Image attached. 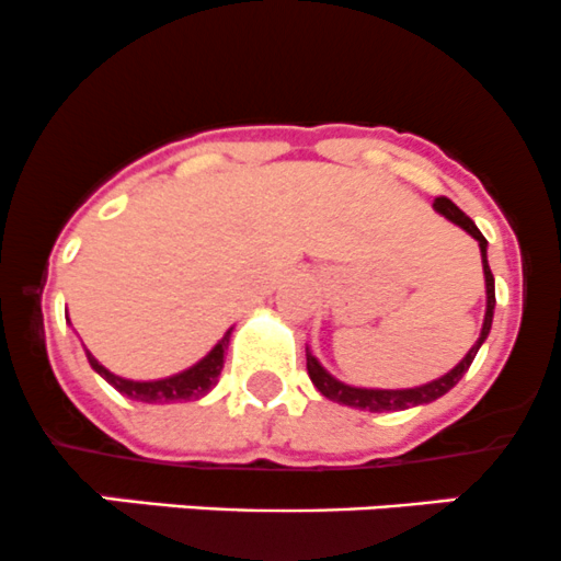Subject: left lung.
<instances>
[{"mask_svg": "<svg viewBox=\"0 0 561 561\" xmlns=\"http://www.w3.org/2000/svg\"><path fill=\"white\" fill-rule=\"evenodd\" d=\"M434 209L442 215V218H447L450 224H456L458 229L467 231L469 237H474L477 245H480L482 275H485V316H482L480 337H477L474 346H471L469 352L463 354L461 363H458L456 368L447 370L445 376H439V379H434V381H425V385H420V387H403V390H381V387L346 385V381L335 379V376H332L330 370H327L324 365H321L319 359L313 357V352H310V348H305V359H308L310 381H313L316 390H319L324 398H330V401L341 403V407L363 409V412H401V409L425 407V403H434L436 398L447 396V392H450L453 387H456L458 381L463 379V374L469 370L471 359L477 357L480 346L485 343L488 332H491V324H493V308H496V288H493V273H491V267H488V240L480 234V229L474 226V220H471L467 213H461V209H458L456 204L450 202V198H436Z\"/></svg>", "mask_w": 561, "mask_h": 561, "instance_id": "1", "label": "left lung"}]
</instances>
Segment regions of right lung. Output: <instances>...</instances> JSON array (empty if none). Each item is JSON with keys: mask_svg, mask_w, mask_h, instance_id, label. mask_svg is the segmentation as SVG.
<instances>
[{"mask_svg": "<svg viewBox=\"0 0 561 561\" xmlns=\"http://www.w3.org/2000/svg\"><path fill=\"white\" fill-rule=\"evenodd\" d=\"M65 319H68V310H65ZM231 332L234 327L224 332L218 343L204 354L198 363H193L191 368L180 370V374H171L165 379H149V381H138V379H125V376H116L105 368L103 363L92 357V352H87V359H90L94 374L103 376L116 392L127 396L130 401H141V403H180V401H198V398L207 396L215 385H218V376L224 370V354L226 346L231 341Z\"/></svg>", "mask_w": 561, "mask_h": 561, "instance_id": "right-lung-1", "label": "right lung"}]
</instances>
